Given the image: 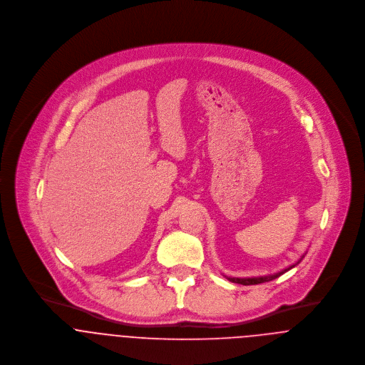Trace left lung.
I'll return each mask as SVG.
<instances>
[{
    "mask_svg": "<svg viewBox=\"0 0 365 365\" xmlns=\"http://www.w3.org/2000/svg\"><path fill=\"white\" fill-rule=\"evenodd\" d=\"M305 255L307 253H304L302 256H301V259L297 261V262H294L292 265H289V267H287V268H284V269H281V271H278V272H274V274H267V275H259V277H245V278H239V277H227V275H225L230 282H236V284H242V285H256V284H261V282H268V281H272V279H275V278H278V277H281L282 274H285L287 271H289L291 268H294V267H297L302 259L305 257Z\"/></svg>",
    "mask_w": 365,
    "mask_h": 365,
    "instance_id": "8db88e82",
    "label": "left lung"
}]
</instances>
